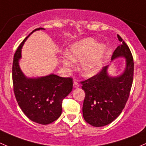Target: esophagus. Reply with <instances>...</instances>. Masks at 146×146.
Listing matches in <instances>:
<instances>
[{"mask_svg": "<svg viewBox=\"0 0 146 146\" xmlns=\"http://www.w3.org/2000/svg\"><path fill=\"white\" fill-rule=\"evenodd\" d=\"M78 87H79L78 83V82L75 80L74 81H73V88H78Z\"/></svg>", "mask_w": 146, "mask_h": 146, "instance_id": "34e87169", "label": "esophagus"}]
</instances>
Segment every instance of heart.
Masks as SVG:
<instances>
[{
    "instance_id": "1",
    "label": "heart",
    "mask_w": 146,
    "mask_h": 146,
    "mask_svg": "<svg viewBox=\"0 0 146 146\" xmlns=\"http://www.w3.org/2000/svg\"><path fill=\"white\" fill-rule=\"evenodd\" d=\"M106 47L93 38H86L72 43L67 49V56L62 58L66 67L72 68L73 62L80 60L78 69L82 76L90 78L97 75L103 68Z\"/></svg>"
}]
</instances>
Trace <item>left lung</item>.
<instances>
[{"mask_svg":"<svg viewBox=\"0 0 146 146\" xmlns=\"http://www.w3.org/2000/svg\"><path fill=\"white\" fill-rule=\"evenodd\" d=\"M122 42L113 53L111 60L125 58V68L118 76H111L108 66H105L96 76L82 81V89L86 93L83 105L85 121L95 127L111 123L121 113L130 95L133 79L134 63L132 54L126 43Z\"/></svg>","mask_w":146,"mask_h":146,"instance_id":"obj_1","label":"left lung"}]
</instances>
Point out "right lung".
Wrapping results in <instances>:
<instances>
[{"mask_svg":"<svg viewBox=\"0 0 146 146\" xmlns=\"http://www.w3.org/2000/svg\"><path fill=\"white\" fill-rule=\"evenodd\" d=\"M33 31L15 51L13 62V90L18 106L31 121L42 125L51 123L60 117L63 100L73 89V79L55 74L38 78H28L19 66L21 49Z\"/></svg>","mask_w":146,"mask_h":146,"instance_id":"add662e5","label":"right lung"}]
</instances>
